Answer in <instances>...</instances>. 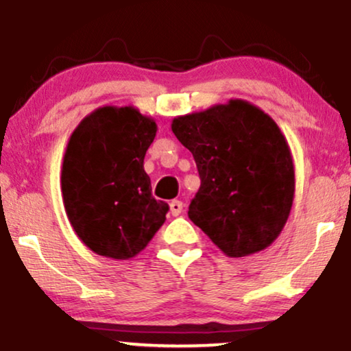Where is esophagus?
Instances as JSON below:
<instances>
[{
	"label": "esophagus",
	"instance_id": "esophagus-1",
	"mask_svg": "<svg viewBox=\"0 0 351 351\" xmlns=\"http://www.w3.org/2000/svg\"><path fill=\"white\" fill-rule=\"evenodd\" d=\"M181 211H183V203L178 199H173L170 203V213L171 216H180Z\"/></svg>",
	"mask_w": 351,
	"mask_h": 351
}]
</instances>
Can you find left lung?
I'll use <instances>...</instances> for the list:
<instances>
[{
  "label": "left lung",
  "instance_id": "left-lung-1",
  "mask_svg": "<svg viewBox=\"0 0 351 351\" xmlns=\"http://www.w3.org/2000/svg\"><path fill=\"white\" fill-rule=\"evenodd\" d=\"M195 156L201 186L188 216L228 257L271 245L287 223L295 167L287 138L263 108L243 99L173 119Z\"/></svg>",
  "mask_w": 351,
  "mask_h": 351
}]
</instances>
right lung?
I'll use <instances>...</instances> for the list:
<instances>
[{
  "instance_id": "obj_1",
  "label": "right lung",
  "mask_w": 351,
  "mask_h": 351,
  "mask_svg": "<svg viewBox=\"0 0 351 351\" xmlns=\"http://www.w3.org/2000/svg\"><path fill=\"white\" fill-rule=\"evenodd\" d=\"M156 122L134 106H104L74 128L60 168L67 219L90 251L127 261L147 247L167 219L152 196L145 153Z\"/></svg>"
}]
</instances>
